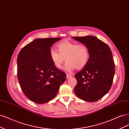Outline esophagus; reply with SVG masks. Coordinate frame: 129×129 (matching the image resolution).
<instances>
[{
  "label": "esophagus",
  "mask_w": 129,
  "mask_h": 129,
  "mask_svg": "<svg viewBox=\"0 0 129 129\" xmlns=\"http://www.w3.org/2000/svg\"><path fill=\"white\" fill-rule=\"evenodd\" d=\"M72 77V75H71V74H66V78L67 79H69V78H71Z\"/></svg>",
  "instance_id": "34e87169"
}]
</instances>
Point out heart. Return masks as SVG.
<instances>
[{"label":"heart","instance_id":"b5f03b06","mask_svg":"<svg viewBox=\"0 0 129 129\" xmlns=\"http://www.w3.org/2000/svg\"><path fill=\"white\" fill-rule=\"evenodd\" d=\"M58 51L51 49L50 56L53 63L58 69H61L65 61L64 69L71 71L75 68L81 69L86 65L89 60V50L85 45L65 41L57 45Z\"/></svg>","mask_w":129,"mask_h":129}]
</instances>
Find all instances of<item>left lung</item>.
I'll return each instance as SVG.
<instances>
[{
  "label": "left lung",
  "instance_id": "obj_1",
  "mask_svg": "<svg viewBox=\"0 0 129 129\" xmlns=\"http://www.w3.org/2000/svg\"><path fill=\"white\" fill-rule=\"evenodd\" d=\"M88 48L89 58L84 68L76 73L77 96L83 100L95 102L110 90L115 74V64L110 48L93 36L73 37Z\"/></svg>",
  "mask_w": 129,
  "mask_h": 129
}]
</instances>
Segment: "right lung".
Wrapping results in <instances>:
<instances>
[{
    "mask_svg": "<svg viewBox=\"0 0 129 129\" xmlns=\"http://www.w3.org/2000/svg\"><path fill=\"white\" fill-rule=\"evenodd\" d=\"M58 38L38 39L23 47L17 58L18 78L24 94L38 104L55 98L66 74L54 65L50 48Z\"/></svg>",
    "mask_w": 129,
    "mask_h": 129,
    "instance_id": "add662e5",
    "label": "right lung"
}]
</instances>
